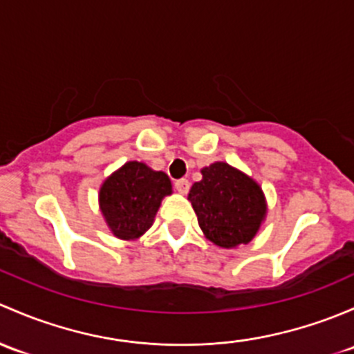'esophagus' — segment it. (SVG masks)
<instances>
[{
    "instance_id": "obj_1",
    "label": "esophagus",
    "mask_w": 354,
    "mask_h": 354,
    "mask_svg": "<svg viewBox=\"0 0 354 354\" xmlns=\"http://www.w3.org/2000/svg\"><path fill=\"white\" fill-rule=\"evenodd\" d=\"M189 187H191V184H189L187 178H178V180H176V189L178 194H187Z\"/></svg>"
}]
</instances>
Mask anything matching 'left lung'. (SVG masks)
<instances>
[{
	"instance_id": "8db88e82",
	"label": "left lung",
	"mask_w": 354,
	"mask_h": 354,
	"mask_svg": "<svg viewBox=\"0 0 354 354\" xmlns=\"http://www.w3.org/2000/svg\"><path fill=\"white\" fill-rule=\"evenodd\" d=\"M203 178L189 191V201L207 240L223 249L249 243L266 218L268 204L261 185L225 162L201 170Z\"/></svg>"
}]
</instances>
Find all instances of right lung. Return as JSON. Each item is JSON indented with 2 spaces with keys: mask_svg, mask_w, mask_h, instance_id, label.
<instances>
[{
  "mask_svg": "<svg viewBox=\"0 0 354 354\" xmlns=\"http://www.w3.org/2000/svg\"><path fill=\"white\" fill-rule=\"evenodd\" d=\"M172 194L167 174L141 162H127L102 184L98 204L105 223L118 239L136 240L153 225L162 199Z\"/></svg>",
  "mask_w": 354,
  "mask_h": 354,
  "instance_id": "right-lung-1",
  "label": "right lung"
}]
</instances>
